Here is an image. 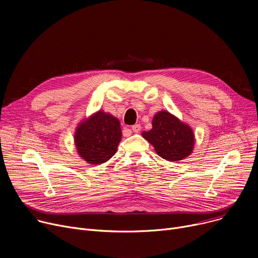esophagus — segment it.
Listing matches in <instances>:
<instances>
[{
  "label": "esophagus",
  "mask_w": 258,
  "mask_h": 258,
  "mask_svg": "<svg viewBox=\"0 0 258 258\" xmlns=\"http://www.w3.org/2000/svg\"><path fill=\"white\" fill-rule=\"evenodd\" d=\"M132 130L134 133H139L141 131V125L140 124H135L132 126Z\"/></svg>",
  "instance_id": "obj_1"
}]
</instances>
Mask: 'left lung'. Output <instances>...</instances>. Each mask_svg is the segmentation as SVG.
Returning a JSON list of instances; mask_svg holds the SVG:
<instances>
[{"instance_id": "1", "label": "left lung", "mask_w": 258, "mask_h": 258, "mask_svg": "<svg viewBox=\"0 0 258 258\" xmlns=\"http://www.w3.org/2000/svg\"><path fill=\"white\" fill-rule=\"evenodd\" d=\"M153 128L143 132L157 154L167 161H180L192 153L195 134L190 126L167 111L158 112L153 118Z\"/></svg>"}]
</instances>
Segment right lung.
Listing matches in <instances>:
<instances>
[{
  "label": "right lung",
  "instance_id": "obj_1",
  "mask_svg": "<svg viewBox=\"0 0 258 258\" xmlns=\"http://www.w3.org/2000/svg\"><path fill=\"white\" fill-rule=\"evenodd\" d=\"M122 133L117 118L98 111L78 124L74 140L79 157L90 164H101L117 152Z\"/></svg>",
  "mask_w": 258,
  "mask_h": 258
}]
</instances>
